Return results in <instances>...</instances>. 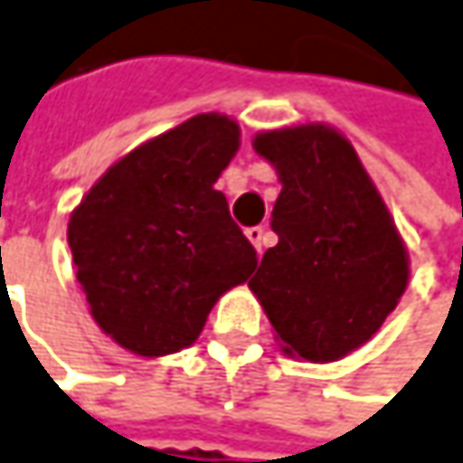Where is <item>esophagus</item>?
I'll return each instance as SVG.
<instances>
[{
	"mask_svg": "<svg viewBox=\"0 0 463 463\" xmlns=\"http://www.w3.org/2000/svg\"><path fill=\"white\" fill-rule=\"evenodd\" d=\"M246 238H249V241L254 243V249L262 254V249H265V241H268V231H265L262 225H254V228H249V231H246Z\"/></svg>",
	"mask_w": 463,
	"mask_h": 463,
	"instance_id": "obj_1",
	"label": "esophagus"
}]
</instances>
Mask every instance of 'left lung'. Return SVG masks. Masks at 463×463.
<instances>
[{
	"instance_id": "1",
	"label": "left lung",
	"mask_w": 463,
	"mask_h": 463,
	"mask_svg": "<svg viewBox=\"0 0 463 463\" xmlns=\"http://www.w3.org/2000/svg\"><path fill=\"white\" fill-rule=\"evenodd\" d=\"M254 150L283 188L249 288L273 323L280 350L331 363L365 345L408 286V251L355 147L326 124L262 132Z\"/></svg>"
}]
</instances>
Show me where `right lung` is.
<instances>
[{"instance_id": "right-lung-1", "label": "right lung", "mask_w": 463, "mask_h": 463, "mask_svg": "<svg viewBox=\"0 0 463 463\" xmlns=\"http://www.w3.org/2000/svg\"><path fill=\"white\" fill-rule=\"evenodd\" d=\"M238 124L201 113L127 153L73 209L68 246L90 313L135 355L190 347L257 251L214 190Z\"/></svg>"}]
</instances>
